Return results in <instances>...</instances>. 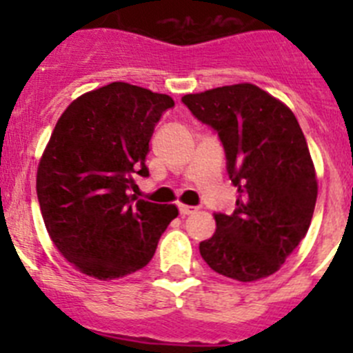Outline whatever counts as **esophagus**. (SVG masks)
<instances>
[{
    "label": "esophagus",
    "mask_w": 353,
    "mask_h": 353,
    "mask_svg": "<svg viewBox=\"0 0 353 353\" xmlns=\"http://www.w3.org/2000/svg\"><path fill=\"white\" fill-rule=\"evenodd\" d=\"M179 212H180V215H183V217H185V215L194 214L196 207H189V205H179Z\"/></svg>",
    "instance_id": "obj_1"
}]
</instances>
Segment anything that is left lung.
<instances>
[{"label": "left lung", "mask_w": 353, "mask_h": 353, "mask_svg": "<svg viewBox=\"0 0 353 353\" xmlns=\"http://www.w3.org/2000/svg\"><path fill=\"white\" fill-rule=\"evenodd\" d=\"M192 117L217 132L235 210L215 214V233L199 242L214 272L256 281L279 270L305 236L316 203L313 161L295 114L254 84L183 95Z\"/></svg>", "instance_id": "8db88e82"}]
</instances>
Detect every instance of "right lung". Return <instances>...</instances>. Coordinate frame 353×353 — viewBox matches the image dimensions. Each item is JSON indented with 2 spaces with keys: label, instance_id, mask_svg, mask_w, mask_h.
<instances>
[{
  "label": "right lung",
  "instance_id": "right-lung-1",
  "mask_svg": "<svg viewBox=\"0 0 353 353\" xmlns=\"http://www.w3.org/2000/svg\"><path fill=\"white\" fill-rule=\"evenodd\" d=\"M171 97L129 83L84 93L61 114L37 173L43 223L76 269L102 281L150 263L159 239L179 215L130 194L148 176L146 155Z\"/></svg>",
  "mask_w": 353,
  "mask_h": 353
}]
</instances>
